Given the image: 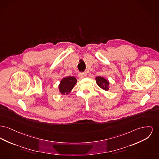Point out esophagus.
Wrapping results in <instances>:
<instances>
[{
    "instance_id": "obj_1",
    "label": "esophagus",
    "mask_w": 159,
    "mask_h": 159,
    "mask_svg": "<svg viewBox=\"0 0 159 159\" xmlns=\"http://www.w3.org/2000/svg\"><path fill=\"white\" fill-rule=\"evenodd\" d=\"M86 76V74L85 73H80L79 74V77L80 79L84 78Z\"/></svg>"
}]
</instances>
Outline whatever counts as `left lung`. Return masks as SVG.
<instances>
[{
	"label": "left lung",
	"mask_w": 159,
	"mask_h": 159,
	"mask_svg": "<svg viewBox=\"0 0 159 159\" xmlns=\"http://www.w3.org/2000/svg\"><path fill=\"white\" fill-rule=\"evenodd\" d=\"M96 83L98 84V86L103 89L104 91H107L109 90V88L110 87L109 86V80L104 78L103 76H98L95 77Z\"/></svg>",
	"instance_id": "8db88e82"
}]
</instances>
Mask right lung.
<instances>
[{
	"mask_svg": "<svg viewBox=\"0 0 159 159\" xmlns=\"http://www.w3.org/2000/svg\"><path fill=\"white\" fill-rule=\"evenodd\" d=\"M77 80L74 76H68L62 78L58 86L59 93L62 95H68L75 87Z\"/></svg>",
	"mask_w": 159,
	"mask_h": 159,
	"instance_id": "obj_1",
	"label": "right lung"
}]
</instances>
